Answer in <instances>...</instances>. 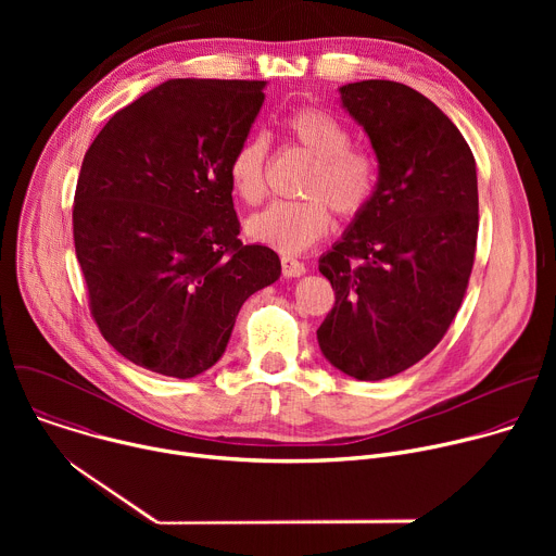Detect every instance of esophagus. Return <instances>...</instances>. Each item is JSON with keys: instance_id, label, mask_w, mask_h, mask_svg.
Here are the masks:
<instances>
[{"instance_id": "obj_1", "label": "esophagus", "mask_w": 556, "mask_h": 556, "mask_svg": "<svg viewBox=\"0 0 556 556\" xmlns=\"http://www.w3.org/2000/svg\"><path fill=\"white\" fill-rule=\"evenodd\" d=\"M281 273H283V277H290V279L301 277V275H305V266L294 257H281Z\"/></svg>"}]
</instances>
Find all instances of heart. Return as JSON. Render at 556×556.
<instances>
[{
	"label": "heart",
	"instance_id": "heart-1",
	"mask_svg": "<svg viewBox=\"0 0 556 556\" xmlns=\"http://www.w3.org/2000/svg\"><path fill=\"white\" fill-rule=\"evenodd\" d=\"M283 131L314 155L303 182V200H279L253 215L247 232L255 242L286 255H296L314 247L332 228V211L352 219L371 202L378 185V163L374 155L350 147L345 125L332 114L301 108L283 118ZM268 144L262 136H251L237 144L228 161V182L237 198L260 204L266 195Z\"/></svg>",
	"mask_w": 556,
	"mask_h": 556
}]
</instances>
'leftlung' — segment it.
<instances>
[{
	"label": "left lung",
	"instance_id": "left-lung-1",
	"mask_svg": "<svg viewBox=\"0 0 556 556\" xmlns=\"http://www.w3.org/2000/svg\"><path fill=\"white\" fill-rule=\"evenodd\" d=\"M378 161L367 208L321 255L337 303L316 330L324 356L356 380L425 358L462 305L478 244V172L459 129L393 81L339 88Z\"/></svg>",
	"mask_w": 556,
	"mask_h": 556
}]
</instances>
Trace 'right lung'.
<instances>
[{"label": "right lung", "mask_w": 556, "mask_h": 556, "mask_svg": "<svg viewBox=\"0 0 556 556\" xmlns=\"http://www.w3.org/2000/svg\"><path fill=\"white\" fill-rule=\"evenodd\" d=\"M266 81L169 78L116 112L90 144L74 195V249L105 341L149 371L213 367L237 314L281 275L240 242L228 161Z\"/></svg>", "instance_id": "right-lung-1"}]
</instances>
